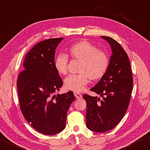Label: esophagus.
Wrapping results in <instances>:
<instances>
[{"label": "esophagus", "instance_id": "1", "mask_svg": "<svg viewBox=\"0 0 150 150\" xmlns=\"http://www.w3.org/2000/svg\"><path fill=\"white\" fill-rule=\"evenodd\" d=\"M74 96L77 99H81L82 98V95L81 93H77V92H74Z\"/></svg>", "mask_w": 150, "mask_h": 150}]
</instances>
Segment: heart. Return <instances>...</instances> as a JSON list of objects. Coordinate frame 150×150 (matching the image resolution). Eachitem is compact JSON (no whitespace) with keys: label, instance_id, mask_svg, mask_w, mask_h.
Listing matches in <instances>:
<instances>
[{"label":"heart","instance_id":"b5f03b06","mask_svg":"<svg viewBox=\"0 0 150 150\" xmlns=\"http://www.w3.org/2000/svg\"><path fill=\"white\" fill-rule=\"evenodd\" d=\"M68 55L73 60L81 61L78 74H71L66 77L64 86L75 92L83 91L89 83L90 79L98 81L104 77L109 66V58L104 51L86 40L73 43L67 49ZM69 57L66 54H59L55 58L54 65L60 75H66L68 70Z\"/></svg>","mask_w":150,"mask_h":150}]
</instances>
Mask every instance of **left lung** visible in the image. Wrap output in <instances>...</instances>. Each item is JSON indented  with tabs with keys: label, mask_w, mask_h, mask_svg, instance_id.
<instances>
[{
	"label": "left lung",
	"mask_w": 150,
	"mask_h": 150,
	"mask_svg": "<svg viewBox=\"0 0 150 150\" xmlns=\"http://www.w3.org/2000/svg\"><path fill=\"white\" fill-rule=\"evenodd\" d=\"M109 43L112 51L106 74L90 89L102 97L83 95L86 101V127L104 133L116 127L129 105L133 75L129 57L120 44L113 38L101 36Z\"/></svg>",
	"instance_id": "left-lung-1"
}]
</instances>
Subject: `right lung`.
I'll return each instance as SVG.
<instances>
[{"label":"right lung","instance_id":"obj_1","mask_svg":"<svg viewBox=\"0 0 150 150\" xmlns=\"http://www.w3.org/2000/svg\"><path fill=\"white\" fill-rule=\"evenodd\" d=\"M62 40L50 38L34 46L25 56L24 70L17 81L23 116L32 127L46 135L65 128L67 112L75 100L71 91L53 96L63 84L54 65L55 49Z\"/></svg>","mask_w":150,"mask_h":150}]
</instances>
